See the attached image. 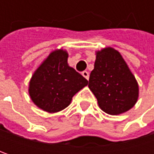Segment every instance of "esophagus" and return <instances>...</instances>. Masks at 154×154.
Here are the masks:
<instances>
[{"mask_svg":"<svg viewBox=\"0 0 154 154\" xmlns=\"http://www.w3.org/2000/svg\"><path fill=\"white\" fill-rule=\"evenodd\" d=\"M82 75H83V77H85L86 79L89 78V73H88L87 71H83V72H82Z\"/></svg>","mask_w":154,"mask_h":154,"instance_id":"34e87169","label":"esophagus"}]
</instances>
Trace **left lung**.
<instances>
[{"label": "left lung", "mask_w": 154, "mask_h": 154, "mask_svg": "<svg viewBox=\"0 0 154 154\" xmlns=\"http://www.w3.org/2000/svg\"><path fill=\"white\" fill-rule=\"evenodd\" d=\"M88 86L100 108L119 115L133 107L138 98V85L120 53L109 47L97 51Z\"/></svg>", "instance_id": "obj_1"}]
</instances>
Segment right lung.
Masks as SVG:
<instances>
[{
	"label": "right lung",
	"mask_w": 154,
	"mask_h": 154,
	"mask_svg": "<svg viewBox=\"0 0 154 154\" xmlns=\"http://www.w3.org/2000/svg\"><path fill=\"white\" fill-rule=\"evenodd\" d=\"M88 81L68 64L66 51L51 52L36 69L29 84V94L35 105L48 112L68 107L72 97Z\"/></svg>",
	"instance_id": "add662e5"
}]
</instances>
